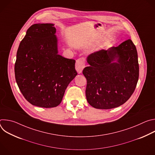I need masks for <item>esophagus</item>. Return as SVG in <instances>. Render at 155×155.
Segmentation results:
<instances>
[{
  "mask_svg": "<svg viewBox=\"0 0 155 155\" xmlns=\"http://www.w3.org/2000/svg\"><path fill=\"white\" fill-rule=\"evenodd\" d=\"M85 65V59L84 58H80L76 61L75 68L78 74H80Z\"/></svg>",
  "mask_w": 155,
  "mask_h": 155,
  "instance_id": "1",
  "label": "esophagus"
}]
</instances>
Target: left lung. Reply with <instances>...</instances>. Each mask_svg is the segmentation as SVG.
Segmentation results:
<instances>
[{"mask_svg": "<svg viewBox=\"0 0 155 155\" xmlns=\"http://www.w3.org/2000/svg\"><path fill=\"white\" fill-rule=\"evenodd\" d=\"M117 58V62L113 61ZM83 70L86 78V97L92 107L110 109L124 104L133 94L139 79L136 47L130 39L117 47L92 53Z\"/></svg>", "mask_w": 155, "mask_h": 155, "instance_id": "obj_1", "label": "left lung"}]
</instances>
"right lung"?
<instances>
[{
  "instance_id": "right-lung-1",
  "label": "right lung",
  "mask_w": 155,
  "mask_h": 155,
  "mask_svg": "<svg viewBox=\"0 0 155 155\" xmlns=\"http://www.w3.org/2000/svg\"><path fill=\"white\" fill-rule=\"evenodd\" d=\"M53 24H34L27 31L17 51L15 79L31 104L44 108L60 104L70 82L77 75L75 60L58 54Z\"/></svg>"
}]
</instances>
